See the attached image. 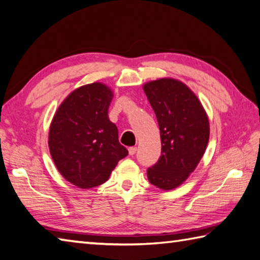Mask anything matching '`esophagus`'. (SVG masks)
I'll list each match as a JSON object with an SVG mask.
<instances>
[{"instance_id":"1","label":"esophagus","mask_w":260,"mask_h":260,"mask_svg":"<svg viewBox=\"0 0 260 260\" xmlns=\"http://www.w3.org/2000/svg\"><path fill=\"white\" fill-rule=\"evenodd\" d=\"M136 151H137V147H130L129 148V155L130 156H134L135 153H136Z\"/></svg>"}]
</instances>
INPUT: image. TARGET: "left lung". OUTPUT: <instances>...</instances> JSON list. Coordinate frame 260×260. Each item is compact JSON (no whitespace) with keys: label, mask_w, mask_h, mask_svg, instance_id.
<instances>
[{"label":"left lung","mask_w":260,"mask_h":260,"mask_svg":"<svg viewBox=\"0 0 260 260\" xmlns=\"http://www.w3.org/2000/svg\"><path fill=\"white\" fill-rule=\"evenodd\" d=\"M144 91L160 130L161 156L148 168L156 187L171 190L182 185L203 157L210 137L209 118L197 95L178 79L148 82Z\"/></svg>","instance_id":"left-lung-1"}]
</instances>
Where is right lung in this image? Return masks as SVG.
<instances>
[{"label":"right lung","instance_id":"1","mask_svg":"<svg viewBox=\"0 0 260 260\" xmlns=\"http://www.w3.org/2000/svg\"><path fill=\"white\" fill-rule=\"evenodd\" d=\"M113 92L103 83L83 85L62 101L52 118L48 145L61 176L79 188L109 179L128 150L108 111Z\"/></svg>","mask_w":260,"mask_h":260}]
</instances>
